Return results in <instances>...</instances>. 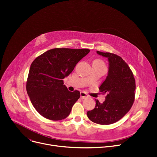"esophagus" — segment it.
<instances>
[{
	"instance_id": "34e87169",
	"label": "esophagus",
	"mask_w": 157,
	"mask_h": 157,
	"mask_svg": "<svg viewBox=\"0 0 157 157\" xmlns=\"http://www.w3.org/2000/svg\"><path fill=\"white\" fill-rule=\"evenodd\" d=\"M80 95H81V98L82 99H84V98H86V97H88V96L87 95V94H86V93H85V92H83V91L81 92Z\"/></svg>"
}]
</instances>
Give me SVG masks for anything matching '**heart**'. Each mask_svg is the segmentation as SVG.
<instances>
[{"label":"heart","mask_w":157,"mask_h":157,"mask_svg":"<svg viewBox=\"0 0 157 157\" xmlns=\"http://www.w3.org/2000/svg\"><path fill=\"white\" fill-rule=\"evenodd\" d=\"M97 60V61H98V62H101V64H103V62H101V60Z\"/></svg>","instance_id":"obj_1"}]
</instances>
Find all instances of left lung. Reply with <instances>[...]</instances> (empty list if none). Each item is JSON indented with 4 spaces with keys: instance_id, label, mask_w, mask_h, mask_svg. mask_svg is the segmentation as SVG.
Wrapping results in <instances>:
<instances>
[{
    "instance_id": "8db88e82",
    "label": "left lung",
    "mask_w": 157,
    "mask_h": 157,
    "mask_svg": "<svg viewBox=\"0 0 157 157\" xmlns=\"http://www.w3.org/2000/svg\"><path fill=\"white\" fill-rule=\"evenodd\" d=\"M97 53L108 59L109 71L99 90L107 93L105 100L96 101L95 107L87 112L92 122L108 125L116 122L131 109L134 100L135 79L128 65L119 56L97 51Z\"/></svg>"
}]
</instances>
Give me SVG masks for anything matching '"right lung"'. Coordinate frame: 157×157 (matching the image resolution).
<instances>
[{
    "label": "right lung",
    "instance_id": "add662e5",
    "mask_svg": "<svg viewBox=\"0 0 157 157\" xmlns=\"http://www.w3.org/2000/svg\"><path fill=\"white\" fill-rule=\"evenodd\" d=\"M89 49L54 48L36 58L31 64L26 91L31 103L43 117L52 121L66 119L80 97V92L69 91L64 85L78 62Z\"/></svg>",
    "mask_w": 157,
    "mask_h": 157
}]
</instances>
